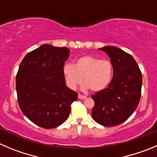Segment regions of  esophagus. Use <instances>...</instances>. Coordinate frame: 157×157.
I'll return each instance as SVG.
<instances>
[{"label":"esophagus","instance_id":"esophagus-1","mask_svg":"<svg viewBox=\"0 0 157 157\" xmlns=\"http://www.w3.org/2000/svg\"><path fill=\"white\" fill-rule=\"evenodd\" d=\"M78 98H80V99H84V98H86V96L85 95H82V94H78Z\"/></svg>","mask_w":157,"mask_h":157}]
</instances>
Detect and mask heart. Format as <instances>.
<instances>
[{
    "label": "heart",
    "mask_w": 157,
    "mask_h": 157,
    "mask_svg": "<svg viewBox=\"0 0 157 157\" xmlns=\"http://www.w3.org/2000/svg\"><path fill=\"white\" fill-rule=\"evenodd\" d=\"M113 73L112 63L108 59H99L93 56L77 58L74 64L66 63L63 73L70 88L75 89L82 81L84 90L91 88L93 91H102L109 84Z\"/></svg>",
    "instance_id": "heart-1"
}]
</instances>
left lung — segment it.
<instances>
[{
	"mask_svg": "<svg viewBox=\"0 0 157 157\" xmlns=\"http://www.w3.org/2000/svg\"><path fill=\"white\" fill-rule=\"evenodd\" d=\"M109 57L113 76L108 87L92 94L94 121L102 126L122 124L138 107L141 98L142 76L136 61L130 54L114 46L98 48Z\"/></svg>",
	"mask_w": 157,
	"mask_h": 157,
	"instance_id": "8db88e82",
	"label": "left lung"
}]
</instances>
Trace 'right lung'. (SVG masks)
Instances as JSON below:
<instances>
[{
    "label": "right lung",
    "mask_w": 157,
    "mask_h": 157,
    "mask_svg": "<svg viewBox=\"0 0 157 157\" xmlns=\"http://www.w3.org/2000/svg\"><path fill=\"white\" fill-rule=\"evenodd\" d=\"M67 48L43 44L29 52L19 65L16 91L22 113L37 126L57 128L68 119L78 94L66 84L63 68Z\"/></svg>",
    "instance_id": "add662e5"
}]
</instances>
